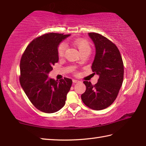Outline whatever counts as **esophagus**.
I'll list each match as a JSON object with an SVG mask.
<instances>
[{
  "mask_svg": "<svg viewBox=\"0 0 146 146\" xmlns=\"http://www.w3.org/2000/svg\"><path fill=\"white\" fill-rule=\"evenodd\" d=\"M73 82L74 83H78L79 81H78V80H77L73 79Z\"/></svg>",
  "mask_w": 146,
  "mask_h": 146,
  "instance_id": "34e87169",
  "label": "esophagus"
}]
</instances>
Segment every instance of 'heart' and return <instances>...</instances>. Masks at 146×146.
<instances>
[{"label": "heart", "mask_w": 146, "mask_h": 146, "mask_svg": "<svg viewBox=\"0 0 146 146\" xmlns=\"http://www.w3.org/2000/svg\"><path fill=\"white\" fill-rule=\"evenodd\" d=\"M73 44L78 49L80 53H82L85 51L90 52V46L88 42L84 39H76L73 40ZM66 48V45L64 42H61L58 46V54L59 56H63L64 54L65 50Z\"/></svg>", "instance_id": "1"}]
</instances>
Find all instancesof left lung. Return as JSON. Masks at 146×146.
<instances>
[{"label":"left lung","mask_w":146,"mask_h":146,"mask_svg":"<svg viewBox=\"0 0 146 146\" xmlns=\"http://www.w3.org/2000/svg\"><path fill=\"white\" fill-rule=\"evenodd\" d=\"M88 35L96 50L92 69L99 78L94 85L90 82H83L86 91L81 97L86 106L100 110L109 107L117 97L123 82V64L114 43L100 34L90 33Z\"/></svg>","instance_id":"obj_1"}]
</instances>
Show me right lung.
Listing matches in <instances>:
<instances>
[{
	"mask_svg": "<svg viewBox=\"0 0 146 146\" xmlns=\"http://www.w3.org/2000/svg\"><path fill=\"white\" fill-rule=\"evenodd\" d=\"M70 36L45 34L31 42L21 57V85L32 104L42 112L54 113L63 108L72 85L70 78L58 81L48 78L59 60L58 45Z\"/></svg>",
	"mask_w": 146,
	"mask_h": 146,
	"instance_id": "right-lung-1",
	"label": "right lung"
}]
</instances>
